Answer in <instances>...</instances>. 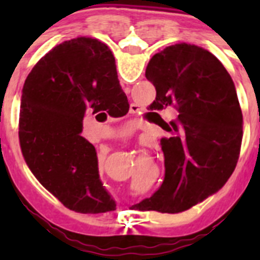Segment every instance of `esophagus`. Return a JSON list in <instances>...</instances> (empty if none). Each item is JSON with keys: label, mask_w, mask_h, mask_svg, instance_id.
Instances as JSON below:
<instances>
[{"label": "esophagus", "mask_w": 260, "mask_h": 260, "mask_svg": "<svg viewBox=\"0 0 260 260\" xmlns=\"http://www.w3.org/2000/svg\"><path fill=\"white\" fill-rule=\"evenodd\" d=\"M132 107H134V108H132V112H135L134 109H135V107H137V105H132ZM137 110H138V109H137Z\"/></svg>", "instance_id": "esophagus-1"}]
</instances>
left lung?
Listing matches in <instances>:
<instances>
[{
	"mask_svg": "<svg viewBox=\"0 0 260 260\" xmlns=\"http://www.w3.org/2000/svg\"><path fill=\"white\" fill-rule=\"evenodd\" d=\"M146 78L156 88L150 110L168 137L161 139L162 185L139 207L182 212L221 189L236 168L242 142L237 91L212 53L187 43L156 53L147 65ZM167 107L179 112L168 124L157 113Z\"/></svg>",
	"mask_w": 260,
	"mask_h": 260,
	"instance_id": "8db88e82",
	"label": "left lung"
}]
</instances>
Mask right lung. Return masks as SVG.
Masks as SVG:
<instances>
[{"instance_id":"right-lung-1","label":"right lung","mask_w":260,"mask_h":260,"mask_svg":"<svg viewBox=\"0 0 260 260\" xmlns=\"http://www.w3.org/2000/svg\"><path fill=\"white\" fill-rule=\"evenodd\" d=\"M116 59L98 39L56 45L32 69L22 89L19 143L27 165L48 191L80 213L113 211L99 178L95 147L82 137L86 114L125 116Z\"/></svg>"}]
</instances>
